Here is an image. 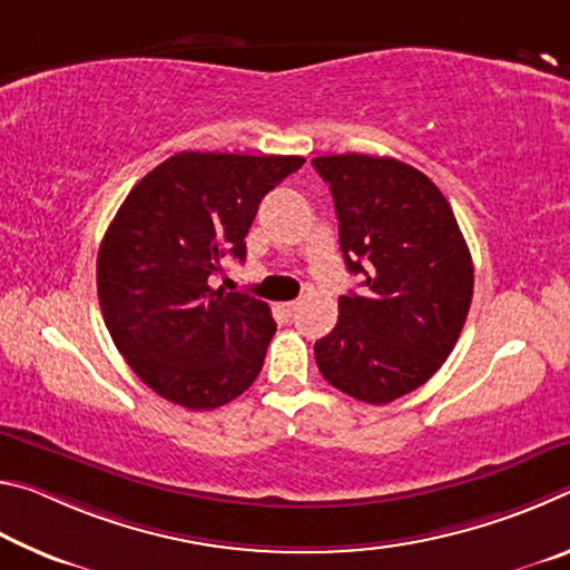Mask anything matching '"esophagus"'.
Wrapping results in <instances>:
<instances>
[{"instance_id": "34e87169", "label": "esophagus", "mask_w": 570, "mask_h": 570, "mask_svg": "<svg viewBox=\"0 0 570 570\" xmlns=\"http://www.w3.org/2000/svg\"><path fill=\"white\" fill-rule=\"evenodd\" d=\"M278 308H282V312H286V314H294L296 308H298V302H286V304H278Z\"/></svg>"}]
</instances>
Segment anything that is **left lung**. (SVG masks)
I'll list each match as a JSON object with an SVG mask.
<instances>
[{"label": "left lung", "mask_w": 570, "mask_h": 570, "mask_svg": "<svg viewBox=\"0 0 570 570\" xmlns=\"http://www.w3.org/2000/svg\"><path fill=\"white\" fill-rule=\"evenodd\" d=\"M344 264L362 294L340 296V322L314 344L324 380L366 404L422 387L462 332L472 258L455 214L424 173L394 158L322 156Z\"/></svg>", "instance_id": "8db88e82"}]
</instances>
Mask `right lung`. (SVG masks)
Instances as JSON below:
<instances>
[{"label": "right lung", "instance_id": "1", "mask_svg": "<svg viewBox=\"0 0 570 570\" xmlns=\"http://www.w3.org/2000/svg\"><path fill=\"white\" fill-rule=\"evenodd\" d=\"M298 156L183 150L135 186L98 250V298L118 352L148 387L188 410L244 394L276 332L272 308L210 288L220 258H246L258 204Z\"/></svg>", "mask_w": 570, "mask_h": 570}]
</instances>
